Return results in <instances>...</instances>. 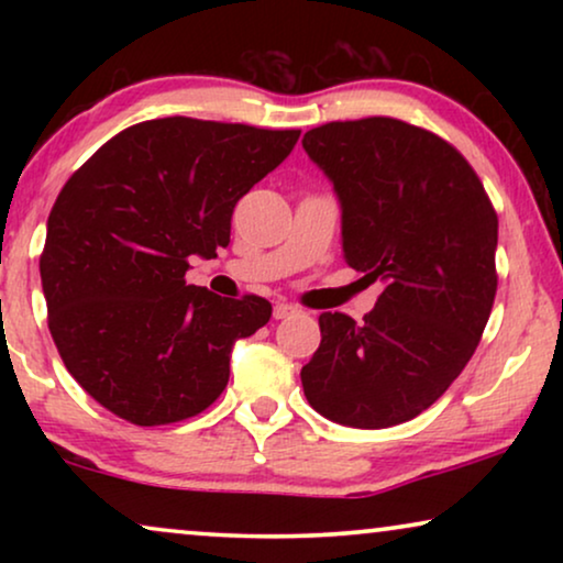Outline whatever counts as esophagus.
Wrapping results in <instances>:
<instances>
[{
	"label": "esophagus",
	"instance_id": "obj_1",
	"mask_svg": "<svg viewBox=\"0 0 563 563\" xmlns=\"http://www.w3.org/2000/svg\"><path fill=\"white\" fill-rule=\"evenodd\" d=\"M297 312H302L297 305H274V320H287Z\"/></svg>",
	"mask_w": 563,
	"mask_h": 563
}]
</instances>
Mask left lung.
Wrapping results in <instances>:
<instances>
[{"instance_id":"left-lung-1","label":"left lung","mask_w":563,"mask_h":563,"mask_svg":"<svg viewBox=\"0 0 563 563\" xmlns=\"http://www.w3.org/2000/svg\"><path fill=\"white\" fill-rule=\"evenodd\" d=\"M302 145L341 202L345 264L384 282L364 322L320 314L305 397L341 426H399L451 387L482 341L497 295V212L468 161L410 122H328Z\"/></svg>"}]
</instances>
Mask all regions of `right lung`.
Returning <instances> with one entry per match:
<instances>
[{
  "label": "right lung",
  "mask_w": 563,
  "mask_h": 563,
  "mask_svg": "<svg viewBox=\"0 0 563 563\" xmlns=\"http://www.w3.org/2000/svg\"><path fill=\"white\" fill-rule=\"evenodd\" d=\"M299 130L145 120L64 184L41 256L53 343L68 374L133 426L195 418L225 389L230 351L272 318L264 297L187 284L218 258L238 199L289 156Z\"/></svg>",
  "instance_id": "obj_1"
}]
</instances>
